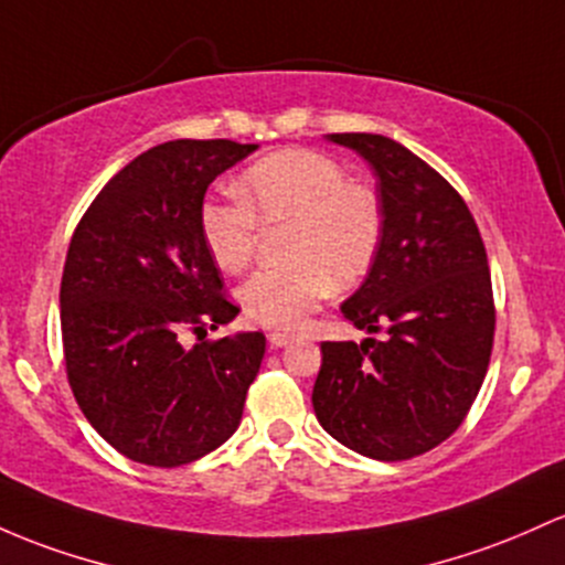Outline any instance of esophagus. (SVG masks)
<instances>
[{"label":"esophagus","mask_w":565,"mask_h":565,"mask_svg":"<svg viewBox=\"0 0 565 565\" xmlns=\"http://www.w3.org/2000/svg\"><path fill=\"white\" fill-rule=\"evenodd\" d=\"M268 340H270V345H276V349H284V345L292 343L295 338H292V334H284V332H270Z\"/></svg>","instance_id":"34e87169"}]
</instances>
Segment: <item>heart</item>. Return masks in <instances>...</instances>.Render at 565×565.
Listing matches in <instances>:
<instances>
[{"instance_id": "1", "label": "heart", "mask_w": 565, "mask_h": 565, "mask_svg": "<svg viewBox=\"0 0 565 565\" xmlns=\"http://www.w3.org/2000/svg\"><path fill=\"white\" fill-rule=\"evenodd\" d=\"M241 201H206L198 212L203 246L220 270L252 263L259 225H289L287 265L254 273L241 287V308L254 324L300 330L334 289H349L373 268L383 209L345 169L306 147L259 158L238 179Z\"/></svg>"}]
</instances>
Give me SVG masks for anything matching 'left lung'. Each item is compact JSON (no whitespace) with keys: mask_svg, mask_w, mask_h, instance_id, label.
Returning <instances> with one entry per match:
<instances>
[{"mask_svg":"<svg viewBox=\"0 0 565 565\" xmlns=\"http://www.w3.org/2000/svg\"><path fill=\"white\" fill-rule=\"evenodd\" d=\"M373 166L383 235L362 287L340 306L362 343H321L313 411L356 454L405 461L467 418L491 362V270L475 216L429 163L381 134H330Z\"/></svg>","mask_w":565,"mask_h":565,"instance_id":"obj_1","label":"left lung"}]
</instances>
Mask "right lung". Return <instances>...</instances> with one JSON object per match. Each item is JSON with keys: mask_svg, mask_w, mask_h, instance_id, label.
<instances>
[{"mask_svg": "<svg viewBox=\"0 0 565 565\" xmlns=\"http://www.w3.org/2000/svg\"><path fill=\"white\" fill-rule=\"evenodd\" d=\"M257 150L177 139L141 152L79 220L61 278V338L79 411L147 467H182L238 429L263 332L184 349L238 316L198 231L209 184Z\"/></svg>", "mask_w": 565, "mask_h": 565, "instance_id": "obj_1", "label": "right lung"}]
</instances>
